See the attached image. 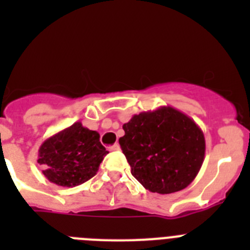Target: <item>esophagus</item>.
<instances>
[{"instance_id": "1", "label": "esophagus", "mask_w": 250, "mask_h": 250, "mask_svg": "<svg viewBox=\"0 0 250 250\" xmlns=\"http://www.w3.org/2000/svg\"><path fill=\"white\" fill-rule=\"evenodd\" d=\"M107 149H109L110 151H115V150L120 149V145H119V144H114V145H111V146L107 147Z\"/></svg>"}]
</instances>
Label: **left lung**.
I'll list each match as a JSON object with an SVG mask.
<instances>
[{
    "mask_svg": "<svg viewBox=\"0 0 250 250\" xmlns=\"http://www.w3.org/2000/svg\"><path fill=\"white\" fill-rule=\"evenodd\" d=\"M119 139L131 174L152 193L183 190L199 173L205 138L195 121L171 106L134 115Z\"/></svg>",
    "mask_w": 250,
    "mask_h": 250,
    "instance_id": "obj_1",
    "label": "left lung"
}]
</instances>
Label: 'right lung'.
<instances>
[{
  "label": "right lung",
  "instance_id": "obj_1",
  "mask_svg": "<svg viewBox=\"0 0 250 250\" xmlns=\"http://www.w3.org/2000/svg\"><path fill=\"white\" fill-rule=\"evenodd\" d=\"M107 152L98 131L75 123L43 141L37 163L45 167L42 174L48 182L74 188L96 175Z\"/></svg>",
  "mask_w": 250,
  "mask_h": 250
}]
</instances>
